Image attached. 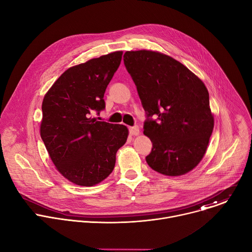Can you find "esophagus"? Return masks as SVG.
<instances>
[{
  "label": "esophagus",
  "mask_w": 252,
  "mask_h": 252,
  "mask_svg": "<svg viewBox=\"0 0 252 252\" xmlns=\"http://www.w3.org/2000/svg\"><path fill=\"white\" fill-rule=\"evenodd\" d=\"M129 133H130L131 135H138V134H139V128H138V126H135L129 127Z\"/></svg>",
  "instance_id": "1"
}]
</instances>
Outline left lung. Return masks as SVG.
<instances>
[{"label":"left lung","mask_w":252,"mask_h":252,"mask_svg":"<svg viewBox=\"0 0 252 252\" xmlns=\"http://www.w3.org/2000/svg\"><path fill=\"white\" fill-rule=\"evenodd\" d=\"M124 63L147 115L143 133L153 142L148 164L168 176L188 173L205 155L213 130L206 87L182 63L158 52H126Z\"/></svg>","instance_id":"obj_1"}]
</instances>
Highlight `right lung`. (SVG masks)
I'll return each mask as SVG.
<instances>
[{"label": "right lung", "mask_w": 252, "mask_h": 252, "mask_svg": "<svg viewBox=\"0 0 252 252\" xmlns=\"http://www.w3.org/2000/svg\"><path fill=\"white\" fill-rule=\"evenodd\" d=\"M122 56L123 52H114L67 68L44 97L41 137L57 169L75 185L102 182L126 141V126L91 117L104 110L103 94Z\"/></svg>", "instance_id": "right-lung-1"}]
</instances>
